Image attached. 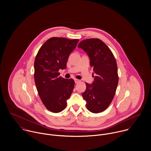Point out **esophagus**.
Returning a JSON list of instances; mask_svg holds the SVG:
<instances>
[{"mask_svg":"<svg viewBox=\"0 0 151 151\" xmlns=\"http://www.w3.org/2000/svg\"><path fill=\"white\" fill-rule=\"evenodd\" d=\"M74 81H75V83H80V80H78V79H74Z\"/></svg>","mask_w":151,"mask_h":151,"instance_id":"esophagus-1","label":"esophagus"}]
</instances>
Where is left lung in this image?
<instances>
[{
  "instance_id": "obj_1",
  "label": "left lung",
  "mask_w": 151,
  "mask_h": 151,
  "mask_svg": "<svg viewBox=\"0 0 151 151\" xmlns=\"http://www.w3.org/2000/svg\"><path fill=\"white\" fill-rule=\"evenodd\" d=\"M78 47L88 54L90 66L96 74L92 84L86 83V90L82 93L86 101V107L94 113L102 112L112 101L118 84L115 57L106 44L98 38L84 40Z\"/></svg>"
}]
</instances>
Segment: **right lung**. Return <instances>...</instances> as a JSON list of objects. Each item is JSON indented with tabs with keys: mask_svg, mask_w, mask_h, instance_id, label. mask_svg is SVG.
Masks as SVG:
<instances>
[{
	"mask_svg": "<svg viewBox=\"0 0 151 151\" xmlns=\"http://www.w3.org/2000/svg\"><path fill=\"white\" fill-rule=\"evenodd\" d=\"M78 39L52 37L40 48L34 62V80L39 96L46 108L59 113L67 106L74 87L72 78L60 76L65 69L70 53L76 48Z\"/></svg>",
	"mask_w": 151,
	"mask_h": 151,
	"instance_id": "add662e5",
	"label": "right lung"
}]
</instances>
